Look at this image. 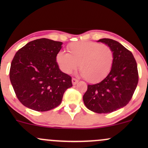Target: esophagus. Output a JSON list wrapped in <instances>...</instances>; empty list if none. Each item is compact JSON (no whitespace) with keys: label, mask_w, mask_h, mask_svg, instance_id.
Listing matches in <instances>:
<instances>
[{"label":"esophagus","mask_w":148,"mask_h":148,"mask_svg":"<svg viewBox=\"0 0 148 148\" xmlns=\"http://www.w3.org/2000/svg\"><path fill=\"white\" fill-rule=\"evenodd\" d=\"M72 84H73V85H76V84H77L78 82H79V80L75 79V78H72Z\"/></svg>","instance_id":"esophagus-1"}]
</instances>
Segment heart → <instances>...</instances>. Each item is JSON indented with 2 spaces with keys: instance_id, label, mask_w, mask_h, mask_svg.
<instances>
[{
  "instance_id": "obj_1",
  "label": "heart",
  "mask_w": 148,
  "mask_h": 148,
  "mask_svg": "<svg viewBox=\"0 0 148 148\" xmlns=\"http://www.w3.org/2000/svg\"><path fill=\"white\" fill-rule=\"evenodd\" d=\"M68 53L59 51L56 62L62 72L69 74L79 64L81 75L88 82L97 83L111 72L114 62L113 51L109 46L90 41L73 42L67 46Z\"/></svg>"
}]
</instances>
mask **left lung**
I'll return each mask as SVG.
<instances>
[{"mask_svg":"<svg viewBox=\"0 0 148 148\" xmlns=\"http://www.w3.org/2000/svg\"><path fill=\"white\" fill-rule=\"evenodd\" d=\"M113 49L114 62L108 76L101 82L88 85L83 99L89 110L97 113H109L130 102L138 82L136 61L132 53L118 42L103 38Z\"/></svg>","mask_w":148,"mask_h":148,"instance_id":"left-lung-1","label":"left lung"}]
</instances>
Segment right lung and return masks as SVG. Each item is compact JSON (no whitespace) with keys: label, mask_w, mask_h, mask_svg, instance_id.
I'll return each instance as SVG.
<instances>
[{"label":"right lung","mask_w":148,"mask_h":148,"mask_svg":"<svg viewBox=\"0 0 148 148\" xmlns=\"http://www.w3.org/2000/svg\"><path fill=\"white\" fill-rule=\"evenodd\" d=\"M62 42L47 38L28 42L15 54L10 79L16 97L23 106L47 111L60 104L72 77L61 72L56 55Z\"/></svg>","instance_id":"obj_1"}]
</instances>
